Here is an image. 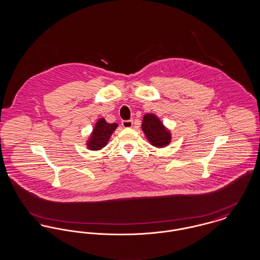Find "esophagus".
Instances as JSON below:
<instances>
[{
	"label": "esophagus",
	"instance_id": "1",
	"mask_svg": "<svg viewBox=\"0 0 260 260\" xmlns=\"http://www.w3.org/2000/svg\"><path fill=\"white\" fill-rule=\"evenodd\" d=\"M133 124H134V121H133V120H127V121H123V122H122V125H123L124 127H125V128L132 127Z\"/></svg>",
	"mask_w": 260,
	"mask_h": 260
}]
</instances>
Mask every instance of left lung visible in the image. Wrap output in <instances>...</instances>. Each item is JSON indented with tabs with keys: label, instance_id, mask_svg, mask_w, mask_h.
<instances>
[{
	"label": "left lung",
	"instance_id": "obj_1",
	"mask_svg": "<svg viewBox=\"0 0 260 260\" xmlns=\"http://www.w3.org/2000/svg\"><path fill=\"white\" fill-rule=\"evenodd\" d=\"M142 131L151 145L157 148H164L172 141L171 132L154 114L148 113L143 116Z\"/></svg>",
	"mask_w": 260,
	"mask_h": 260
}]
</instances>
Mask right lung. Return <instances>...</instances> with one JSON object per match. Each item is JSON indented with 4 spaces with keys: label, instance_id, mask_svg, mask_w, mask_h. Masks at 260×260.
Segmentation results:
<instances>
[{
    "label": "right lung",
    "instance_id": "add662e5",
    "mask_svg": "<svg viewBox=\"0 0 260 260\" xmlns=\"http://www.w3.org/2000/svg\"><path fill=\"white\" fill-rule=\"evenodd\" d=\"M117 127V123L109 124L105 121L104 118L99 119L87 139V149L96 151L105 147L109 141V138L111 137L112 134Z\"/></svg>",
    "mask_w": 260,
    "mask_h": 260
}]
</instances>
